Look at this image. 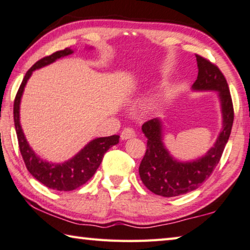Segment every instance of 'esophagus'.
<instances>
[{
	"label": "esophagus",
	"instance_id": "34e87169",
	"mask_svg": "<svg viewBox=\"0 0 250 250\" xmlns=\"http://www.w3.org/2000/svg\"><path fill=\"white\" fill-rule=\"evenodd\" d=\"M134 136H135V130H134L133 128H130V127L124 128V129H123L122 134H121V138L123 141L128 140V138H132Z\"/></svg>",
	"mask_w": 250,
	"mask_h": 250
}]
</instances>
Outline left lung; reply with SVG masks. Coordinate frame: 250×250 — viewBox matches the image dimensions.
<instances>
[{"instance_id":"1","label":"left lung","mask_w":250,"mask_h":250,"mask_svg":"<svg viewBox=\"0 0 250 250\" xmlns=\"http://www.w3.org/2000/svg\"><path fill=\"white\" fill-rule=\"evenodd\" d=\"M198 77L194 90H216L219 94L222 112V129L205 156L192 162H179L165 148L162 142V124L157 118L144 123L142 130L147 138V148L138 167L142 182L149 191L162 197H178L200 187L212 173L221 159L229 140L233 123V106L225 76L216 64L195 55Z\"/></svg>"}]
</instances>
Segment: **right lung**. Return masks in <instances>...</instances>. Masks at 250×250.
<instances>
[{
    "instance_id": "1",
    "label": "right lung",
    "mask_w": 250,
    "mask_h": 250,
    "mask_svg": "<svg viewBox=\"0 0 250 250\" xmlns=\"http://www.w3.org/2000/svg\"><path fill=\"white\" fill-rule=\"evenodd\" d=\"M72 52L74 51L71 49L66 48L60 50V51L53 52L52 55L37 61L26 71L17 96H15L13 105L14 126L15 130H17L19 147H20L22 159L24 161L26 168L38 181L44 184L45 187L50 188V189L58 191H71L85 184L95 174L96 170L101 165L104 154L113 145H116L120 142V136L118 135L95 138V140L89 142L82 151L77 153L72 159L61 164L45 162V161L41 160L33 152V149L29 146L20 125V102L25 83L30 78V76L32 75V71L36 70V69L48 66L57 59L71 55Z\"/></svg>"
}]
</instances>
